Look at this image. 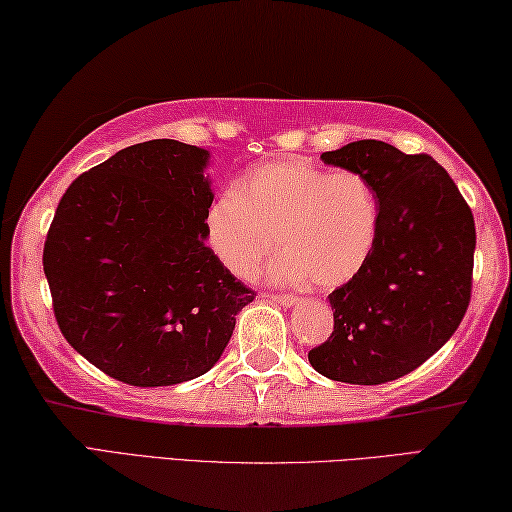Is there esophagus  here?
I'll use <instances>...</instances> for the list:
<instances>
[{"label": "esophagus", "mask_w": 512, "mask_h": 512, "mask_svg": "<svg viewBox=\"0 0 512 512\" xmlns=\"http://www.w3.org/2000/svg\"><path fill=\"white\" fill-rule=\"evenodd\" d=\"M267 299H270L272 303H281V306H285V308H290L299 301L297 297H292V294H267Z\"/></svg>", "instance_id": "34e87169"}]
</instances>
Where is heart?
Instances as JSON below:
<instances>
[{
	"label": "heart",
	"instance_id": "b5f03b06",
	"mask_svg": "<svg viewBox=\"0 0 512 512\" xmlns=\"http://www.w3.org/2000/svg\"><path fill=\"white\" fill-rule=\"evenodd\" d=\"M380 222L378 193L362 173L281 161L249 170L213 200L204 229L215 258L238 279L256 276L279 245L274 283L335 290L371 258Z\"/></svg>",
	"mask_w": 512,
	"mask_h": 512
}]
</instances>
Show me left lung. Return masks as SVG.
Returning a JSON list of instances; mask_svg holds the SVG:
<instances>
[{
  "label": "left lung",
  "instance_id": "left-lung-1",
  "mask_svg": "<svg viewBox=\"0 0 512 512\" xmlns=\"http://www.w3.org/2000/svg\"><path fill=\"white\" fill-rule=\"evenodd\" d=\"M321 159L369 179L382 222L369 261L328 294L335 330L308 360L335 382L398 380L427 362L468 310L477 247L472 211L429 155L362 139Z\"/></svg>",
  "mask_w": 512,
  "mask_h": 512
}]
</instances>
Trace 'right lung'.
<instances>
[{"label":"right lung","instance_id":"obj_1","mask_svg":"<svg viewBox=\"0 0 512 512\" xmlns=\"http://www.w3.org/2000/svg\"><path fill=\"white\" fill-rule=\"evenodd\" d=\"M209 150L123 148L71 182L44 242L56 321L74 351L132 387L200 378L254 292L206 247Z\"/></svg>","mask_w":512,"mask_h":512}]
</instances>
